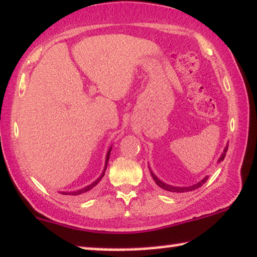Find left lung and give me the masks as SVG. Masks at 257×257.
I'll return each mask as SVG.
<instances>
[{"mask_svg": "<svg viewBox=\"0 0 257 257\" xmlns=\"http://www.w3.org/2000/svg\"><path fill=\"white\" fill-rule=\"evenodd\" d=\"M227 148H228V145H226V148L224 149V152L221 153L220 158L218 159V162H221V160H224L225 156H226V152H227ZM150 171H151V170H150ZM150 173H151V175H152V179L155 180V182L157 183V186L160 187V188L164 189V190L171 191V193H186V191H191V190H195V189L200 188L201 186L204 185V183L206 182V180H208V178H209V177H205V178H203L200 182L195 183V185L188 186V187H175V186H171V185H167V183H165V182H163L162 180H159L158 178L156 177L155 174L152 173V171L150 172Z\"/></svg>", "mask_w": 257, "mask_h": 257, "instance_id": "left-lung-1", "label": "left lung"}]
</instances>
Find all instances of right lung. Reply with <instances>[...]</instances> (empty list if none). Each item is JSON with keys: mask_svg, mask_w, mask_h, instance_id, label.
<instances>
[{"mask_svg": "<svg viewBox=\"0 0 257 257\" xmlns=\"http://www.w3.org/2000/svg\"><path fill=\"white\" fill-rule=\"evenodd\" d=\"M110 151H112V147L109 148V150H108V152H107V155H106V162H105V168H104V171H102V173H101L100 177H99L97 180H95L94 182H92L91 185L84 187V188H82V189H78V190H75V191H62V193H61V194H63V195H71V196H77V195H84V194L89 193V191H90L91 189H93L94 187L98 185L99 181H100V180L102 179V177H104V175H105V172H106V168H107V164H108V159H109Z\"/></svg>", "mask_w": 257, "mask_h": 257, "instance_id": "1", "label": "right lung"}]
</instances>
